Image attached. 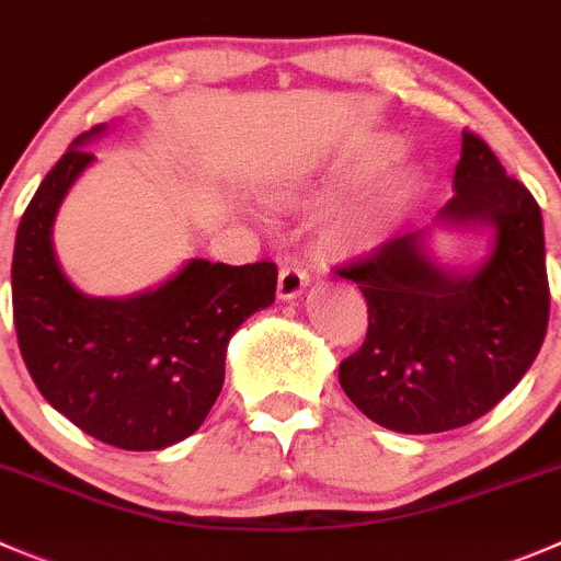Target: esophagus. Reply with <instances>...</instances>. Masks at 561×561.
I'll list each match as a JSON object with an SVG mask.
<instances>
[{
	"instance_id": "1",
	"label": "esophagus",
	"mask_w": 561,
	"mask_h": 561,
	"mask_svg": "<svg viewBox=\"0 0 561 561\" xmlns=\"http://www.w3.org/2000/svg\"><path fill=\"white\" fill-rule=\"evenodd\" d=\"M307 285H309L307 271H304L298 263H293V260H285L279 268V298L290 301V298L301 296V293L307 290Z\"/></svg>"
}]
</instances>
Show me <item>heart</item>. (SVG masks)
I'll use <instances>...</instances> for the list:
<instances>
[{
  "label": "heart",
  "instance_id": "1",
  "mask_svg": "<svg viewBox=\"0 0 561 561\" xmlns=\"http://www.w3.org/2000/svg\"><path fill=\"white\" fill-rule=\"evenodd\" d=\"M400 159V142L389 136L369 139L364 148H358L351 159L342 161L329 178L318 186L320 194H334L356 188L362 183L373 181L380 172L389 170ZM425 188V178L419 170H400L380 181L378 186L367 188L351 203L336 208L329 219V238L347 249H375L389 241L411 210L416 208L419 197Z\"/></svg>",
  "mask_w": 561,
  "mask_h": 561
}]
</instances>
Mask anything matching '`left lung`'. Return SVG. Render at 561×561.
<instances>
[{
  "label": "left lung",
  "instance_id": "obj_1",
  "mask_svg": "<svg viewBox=\"0 0 561 561\" xmlns=\"http://www.w3.org/2000/svg\"><path fill=\"white\" fill-rule=\"evenodd\" d=\"M453 186L438 219L496 227L480 268L444 274L427 260L422 232L334 268L364 293L369 320L362 347L340 364V386L397 433H444L485 416L546 340L551 290L537 199L474 130H463Z\"/></svg>",
  "mask_w": 561,
  "mask_h": 561
}]
</instances>
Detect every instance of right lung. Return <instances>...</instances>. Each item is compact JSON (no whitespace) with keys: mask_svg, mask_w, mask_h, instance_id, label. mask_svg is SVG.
Masks as SVG:
<instances>
[{"mask_svg":"<svg viewBox=\"0 0 561 561\" xmlns=\"http://www.w3.org/2000/svg\"><path fill=\"white\" fill-rule=\"evenodd\" d=\"M76 136L21 216L13 252V323L41 394L79 431L117 449H164L205 422L225 383L227 342L276 298V265L192 260L134 298L81 296L59 271L51 225L95 156Z\"/></svg>","mask_w":561,"mask_h":561,"instance_id":"obj_1","label":"right lung"}]
</instances>
